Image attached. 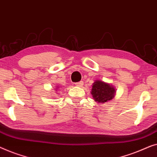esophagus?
I'll list each match as a JSON object with an SVG mask.
<instances>
[{"instance_id":"obj_1","label":"esophagus","mask_w":157,"mask_h":157,"mask_svg":"<svg viewBox=\"0 0 157 157\" xmlns=\"http://www.w3.org/2000/svg\"><path fill=\"white\" fill-rule=\"evenodd\" d=\"M83 85V82H77L75 83V85L77 86V87H82Z\"/></svg>"}]
</instances>
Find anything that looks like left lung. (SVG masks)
Instances as JSON below:
<instances>
[{
    "label": "left lung",
    "instance_id": "8db88e82",
    "mask_svg": "<svg viewBox=\"0 0 157 157\" xmlns=\"http://www.w3.org/2000/svg\"><path fill=\"white\" fill-rule=\"evenodd\" d=\"M91 94L94 100L98 103H105L114 98L116 89L112 84L97 79L92 84Z\"/></svg>",
    "mask_w": 157,
    "mask_h": 157
}]
</instances>
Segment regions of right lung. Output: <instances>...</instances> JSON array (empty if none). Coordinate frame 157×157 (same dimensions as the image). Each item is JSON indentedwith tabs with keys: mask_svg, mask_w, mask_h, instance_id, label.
<instances>
[{
	"mask_svg": "<svg viewBox=\"0 0 157 157\" xmlns=\"http://www.w3.org/2000/svg\"><path fill=\"white\" fill-rule=\"evenodd\" d=\"M59 86H58V87H57L56 88V90L57 91V90H58V89H59Z\"/></svg>",
	"mask_w": 157,
	"mask_h": 157,
	"instance_id": "1",
	"label": "right lung"
}]
</instances>
